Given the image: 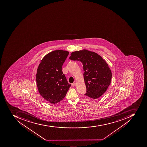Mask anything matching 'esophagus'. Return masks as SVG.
Returning a JSON list of instances; mask_svg holds the SVG:
<instances>
[{
	"instance_id": "1",
	"label": "esophagus",
	"mask_w": 147,
	"mask_h": 147,
	"mask_svg": "<svg viewBox=\"0 0 147 147\" xmlns=\"http://www.w3.org/2000/svg\"><path fill=\"white\" fill-rule=\"evenodd\" d=\"M76 83H73L71 84V86H76Z\"/></svg>"
}]
</instances>
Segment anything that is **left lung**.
Wrapping results in <instances>:
<instances>
[{
  "mask_svg": "<svg viewBox=\"0 0 147 147\" xmlns=\"http://www.w3.org/2000/svg\"><path fill=\"white\" fill-rule=\"evenodd\" d=\"M69 59L82 63L86 87L84 94L94 99L102 96L111 79V71L105 61L97 53L86 50L73 52Z\"/></svg>",
  "mask_w": 147,
  "mask_h": 147,
  "instance_id": "obj_1",
  "label": "left lung"
}]
</instances>
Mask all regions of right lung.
I'll return each instance as SVG.
<instances>
[{
    "instance_id": "right-lung-1",
    "label": "right lung",
    "mask_w": 147,
    "mask_h": 147,
    "mask_svg": "<svg viewBox=\"0 0 147 147\" xmlns=\"http://www.w3.org/2000/svg\"><path fill=\"white\" fill-rule=\"evenodd\" d=\"M69 52L55 50L42 59L38 67L36 81L40 94L52 104L60 102L71 86L62 71Z\"/></svg>"
}]
</instances>
